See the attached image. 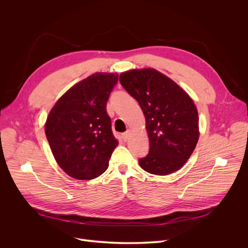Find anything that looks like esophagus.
I'll return each mask as SVG.
<instances>
[{"mask_svg": "<svg viewBox=\"0 0 248 248\" xmlns=\"http://www.w3.org/2000/svg\"><path fill=\"white\" fill-rule=\"evenodd\" d=\"M129 136H130V130H127V131H125L124 133L122 134V138H123L124 141H127Z\"/></svg>", "mask_w": 248, "mask_h": 248, "instance_id": "1", "label": "esophagus"}]
</instances>
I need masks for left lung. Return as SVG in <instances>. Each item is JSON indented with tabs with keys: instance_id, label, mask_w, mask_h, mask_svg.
Listing matches in <instances>:
<instances>
[{
	"instance_id": "8db88e82",
	"label": "left lung",
	"mask_w": 248,
	"mask_h": 248,
	"mask_svg": "<svg viewBox=\"0 0 248 248\" xmlns=\"http://www.w3.org/2000/svg\"><path fill=\"white\" fill-rule=\"evenodd\" d=\"M120 82L142 110L149 152L139 159L147 172L166 175L180 170L199 138L198 113L192 99L174 81L153 68L131 69Z\"/></svg>"
}]
</instances>
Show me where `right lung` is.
Returning <instances> with one entry per match:
<instances>
[{
    "label": "right lung",
    "mask_w": 248,
    "mask_h": 248,
    "mask_svg": "<svg viewBox=\"0 0 248 248\" xmlns=\"http://www.w3.org/2000/svg\"><path fill=\"white\" fill-rule=\"evenodd\" d=\"M118 80L117 74L96 73L68 89L49 113V145L59 166L74 179L92 180L108 169L118 140L106 106Z\"/></svg>",
    "instance_id": "right-lung-1"
}]
</instances>
